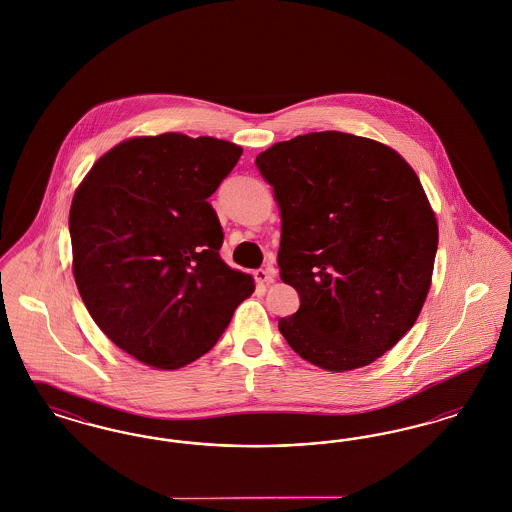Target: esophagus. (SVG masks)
Instances as JSON below:
<instances>
[{
	"instance_id": "obj_1",
	"label": "esophagus",
	"mask_w": 512,
	"mask_h": 512,
	"mask_svg": "<svg viewBox=\"0 0 512 512\" xmlns=\"http://www.w3.org/2000/svg\"><path fill=\"white\" fill-rule=\"evenodd\" d=\"M253 276H255V280L259 282V284H272L274 282V270L272 268H257L255 272H253Z\"/></svg>"
}]
</instances>
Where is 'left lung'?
I'll return each mask as SVG.
<instances>
[{
  "label": "left lung",
  "mask_w": 512,
  "mask_h": 512,
  "mask_svg": "<svg viewBox=\"0 0 512 512\" xmlns=\"http://www.w3.org/2000/svg\"><path fill=\"white\" fill-rule=\"evenodd\" d=\"M255 165L280 207V278L299 293L280 334L324 370L370 365L430 290L438 222L418 176L390 147L334 130L274 144Z\"/></svg>",
  "instance_id": "1"
}]
</instances>
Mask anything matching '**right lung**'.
<instances>
[{
	"label": "right lung",
	"mask_w": 512,
	"mask_h": 512,
	"mask_svg": "<svg viewBox=\"0 0 512 512\" xmlns=\"http://www.w3.org/2000/svg\"><path fill=\"white\" fill-rule=\"evenodd\" d=\"M242 147L161 134L107 151L74 194L69 230L80 297L101 332L153 368L205 355L249 297L253 278L222 259L207 197Z\"/></svg>",
	"instance_id": "1"
}]
</instances>
